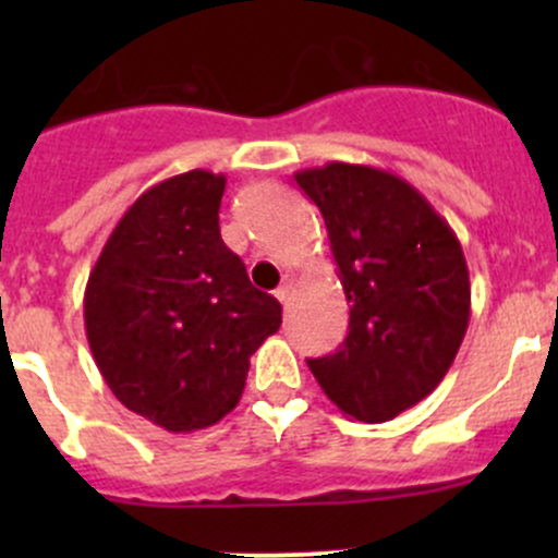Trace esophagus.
Here are the masks:
<instances>
[{
  "label": "esophagus",
  "instance_id": "obj_1",
  "mask_svg": "<svg viewBox=\"0 0 558 558\" xmlns=\"http://www.w3.org/2000/svg\"><path fill=\"white\" fill-rule=\"evenodd\" d=\"M275 296H278V300L283 302V305H289V300H291V280H286V283L280 286L278 291H275Z\"/></svg>",
  "mask_w": 558,
  "mask_h": 558
}]
</instances>
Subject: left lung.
Returning <instances> with one entry per match:
<instances>
[{"label": "left lung", "instance_id": "obj_1", "mask_svg": "<svg viewBox=\"0 0 558 558\" xmlns=\"http://www.w3.org/2000/svg\"><path fill=\"white\" fill-rule=\"evenodd\" d=\"M294 178L324 216L351 307L342 345L307 367L342 413L384 424L429 397L459 353L470 324L464 251L399 174L329 161Z\"/></svg>", "mask_w": 558, "mask_h": 558}]
</instances>
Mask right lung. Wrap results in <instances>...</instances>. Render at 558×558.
I'll return each instance as SVG.
<instances>
[{
  "mask_svg": "<svg viewBox=\"0 0 558 558\" xmlns=\"http://www.w3.org/2000/svg\"><path fill=\"white\" fill-rule=\"evenodd\" d=\"M227 178L150 185L110 232L83 296L94 362L118 402L167 432L218 424L243 397L280 302L251 286L218 229Z\"/></svg>",
  "mask_w": 558,
  "mask_h": 558,
  "instance_id": "right-lung-1",
  "label": "right lung"
}]
</instances>
